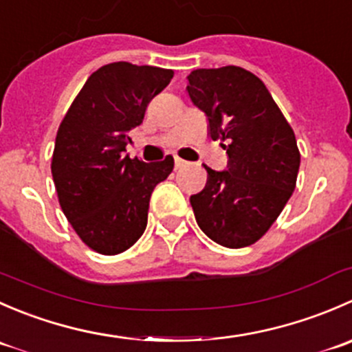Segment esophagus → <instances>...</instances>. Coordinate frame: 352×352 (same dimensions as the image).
<instances>
[{
	"label": "esophagus",
	"instance_id": "1",
	"mask_svg": "<svg viewBox=\"0 0 352 352\" xmlns=\"http://www.w3.org/2000/svg\"><path fill=\"white\" fill-rule=\"evenodd\" d=\"M186 165H189V163H187L186 160H182V158H179V156H175V168H182V166H186Z\"/></svg>",
	"mask_w": 352,
	"mask_h": 352
}]
</instances>
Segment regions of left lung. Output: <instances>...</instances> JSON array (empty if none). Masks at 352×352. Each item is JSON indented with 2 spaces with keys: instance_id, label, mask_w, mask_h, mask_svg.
Instances as JSON below:
<instances>
[{
  "instance_id": "1",
  "label": "left lung",
  "mask_w": 352,
  "mask_h": 352,
  "mask_svg": "<svg viewBox=\"0 0 352 352\" xmlns=\"http://www.w3.org/2000/svg\"><path fill=\"white\" fill-rule=\"evenodd\" d=\"M190 100L206 113L209 136L226 141L228 166L209 168L190 196L199 228L212 242L242 248L265 235L296 187V138L261 78L239 66L196 69Z\"/></svg>"
}]
</instances>
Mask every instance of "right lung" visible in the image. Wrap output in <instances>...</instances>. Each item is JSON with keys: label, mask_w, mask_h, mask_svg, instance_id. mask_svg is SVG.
<instances>
[{"label": "right lung", "mask_w": 352, "mask_h": 352, "mask_svg": "<svg viewBox=\"0 0 352 352\" xmlns=\"http://www.w3.org/2000/svg\"><path fill=\"white\" fill-rule=\"evenodd\" d=\"M172 78V69L124 61L98 67L59 126L51 163L59 204L98 254H120L140 240L151 192L172 173L170 155L153 163L124 155L129 131Z\"/></svg>", "instance_id": "right-lung-1"}]
</instances>
